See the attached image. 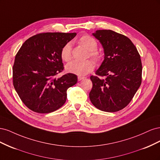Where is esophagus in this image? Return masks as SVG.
I'll return each instance as SVG.
<instances>
[{"mask_svg": "<svg viewBox=\"0 0 160 160\" xmlns=\"http://www.w3.org/2000/svg\"><path fill=\"white\" fill-rule=\"evenodd\" d=\"M85 78V77H81V76H79L78 77V81H81V80H83V79H84Z\"/></svg>", "mask_w": 160, "mask_h": 160, "instance_id": "esophagus-1", "label": "esophagus"}]
</instances>
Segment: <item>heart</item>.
I'll return each mask as SVG.
<instances>
[{
  "label": "heart",
  "mask_w": 160,
  "mask_h": 160,
  "mask_svg": "<svg viewBox=\"0 0 160 160\" xmlns=\"http://www.w3.org/2000/svg\"><path fill=\"white\" fill-rule=\"evenodd\" d=\"M79 43L84 47L85 49L89 51V55L94 61L99 62L101 59V54L97 51L98 48V42L94 38L89 35L82 36L78 41ZM61 59L69 62L71 60V46L70 43H67L62 47L61 51ZM95 64L91 60H87L83 62L72 61L70 63L67 64L65 67V71L69 72L78 76H84L89 73L94 69Z\"/></svg>",
  "instance_id": "1"
}]
</instances>
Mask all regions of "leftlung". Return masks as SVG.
I'll return each mask as SVG.
<instances>
[{
  "label": "left lung",
  "instance_id": "1",
  "mask_svg": "<svg viewBox=\"0 0 160 160\" xmlns=\"http://www.w3.org/2000/svg\"><path fill=\"white\" fill-rule=\"evenodd\" d=\"M103 47L104 60L90 79L91 103L106 112H116L129 103L142 83L140 55L129 38L111 30L92 33ZM105 76V79L98 76Z\"/></svg>",
  "mask_w": 160,
  "mask_h": 160
}]
</instances>
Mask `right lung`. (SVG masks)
Returning a JSON list of instances; mask_svg holds the SVG:
<instances>
[{
  "instance_id": "obj_1",
  "label": "right lung",
  "mask_w": 160,
  "mask_h": 160,
  "mask_svg": "<svg viewBox=\"0 0 160 160\" xmlns=\"http://www.w3.org/2000/svg\"><path fill=\"white\" fill-rule=\"evenodd\" d=\"M76 32H45L27 39L15 57L12 68L13 85L27 107L39 113H49L61 108L67 99V90L75 85L77 77L63 70L62 47Z\"/></svg>"
}]
</instances>
